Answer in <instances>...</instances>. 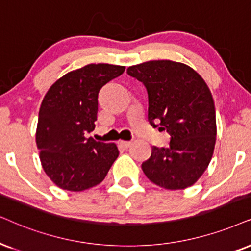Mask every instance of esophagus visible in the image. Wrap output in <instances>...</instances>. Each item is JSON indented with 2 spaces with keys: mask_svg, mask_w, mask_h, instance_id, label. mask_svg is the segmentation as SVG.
<instances>
[{
  "mask_svg": "<svg viewBox=\"0 0 251 251\" xmlns=\"http://www.w3.org/2000/svg\"><path fill=\"white\" fill-rule=\"evenodd\" d=\"M120 145H122L124 148H128L129 146L132 145V142L131 141H120Z\"/></svg>",
  "mask_w": 251,
  "mask_h": 251,
  "instance_id": "1",
  "label": "esophagus"
}]
</instances>
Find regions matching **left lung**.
<instances>
[{"label":"left lung","mask_w":251,"mask_h":251,"mask_svg":"<svg viewBox=\"0 0 251 251\" xmlns=\"http://www.w3.org/2000/svg\"><path fill=\"white\" fill-rule=\"evenodd\" d=\"M127 74L147 90L149 124L171 138L167 148L151 149L141 166L145 175L161 188H189L204 174L214 151L217 123L210 89L191 67L170 60L132 66Z\"/></svg>","instance_id":"left-lung-1"}]
</instances>
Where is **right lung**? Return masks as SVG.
Masks as SVG:
<instances>
[{
  "instance_id": "obj_1",
  "label": "right lung",
  "mask_w": 251,
  "mask_h": 251,
  "mask_svg": "<svg viewBox=\"0 0 251 251\" xmlns=\"http://www.w3.org/2000/svg\"><path fill=\"white\" fill-rule=\"evenodd\" d=\"M124 66L91 63L59 78L44 97L36 141L41 166L59 188L83 191L100 184L118 157L112 142L85 138L95 128L98 94Z\"/></svg>"
}]
</instances>
